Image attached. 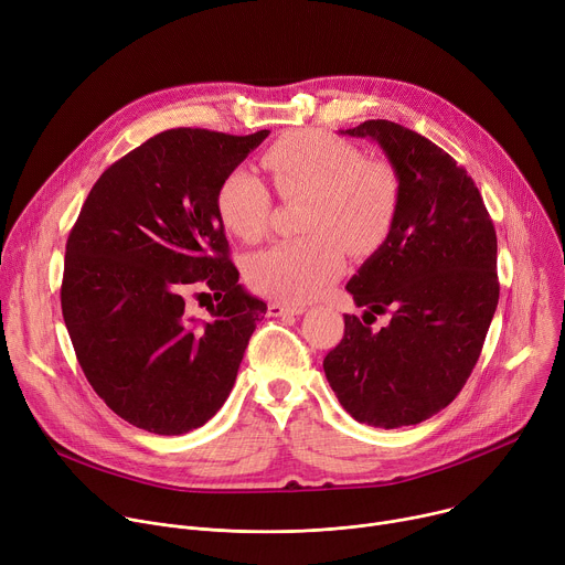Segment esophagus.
<instances>
[{"instance_id":"obj_1","label":"esophagus","mask_w":565,"mask_h":565,"mask_svg":"<svg viewBox=\"0 0 565 565\" xmlns=\"http://www.w3.org/2000/svg\"><path fill=\"white\" fill-rule=\"evenodd\" d=\"M306 309L299 303H281V301H270L268 303V316L281 318V316H301Z\"/></svg>"}]
</instances>
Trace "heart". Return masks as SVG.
Here are the masks:
<instances>
[{"instance_id":"obj_1","label":"heart","mask_w":565,"mask_h":565,"mask_svg":"<svg viewBox=\"0 0 565 565\" xmlns=\"http://www.w3.org/2000/svg\"><path fill=\"white\" fill-rule=\"evenodd\" d=\"M284 198H306L301 238L254 252L247 284L275 299L306 301L322 292L344 268L347 247L365 252L390 232L398 207V180L383 162H365L351 143L309 130L279 139L264 156ZM218 216L241 241H259L270 218V191L247 167L232 169L216 195Z\"/></svg>"}]
</instances>
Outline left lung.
Returning <instances> with one entry per match:
<instances>
[{
    "instance_id": "8db88e82",
    "label": "left lung",
    "mask_w": 565,
    "mask_h": 565,
    "mask_svg": "<svg viewBox=\"0 0 565 565\" xmlns=\"http://www.w3.org/2000/svg\"><path fill=\"white\" fill-rule=\"evenodd\" d=\"M374 139L398 180V207L381 247L347 284L363 320L324 374L340 405L374 428L415 426L444 409L471 376L498 306L495 230L484 200L448 152L415 130L372 119L340 130ZM393 311L374 332L364 318Z\"/></svg>"
}]
</instances>
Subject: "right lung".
<instances>
[{"label":"right lung","mask_w":565,"mask_h":565,"mask_svg":"<svg viewBox=\"0 0 565 565\" xmlns=\"http://www.w3.org/2000/svg\"><path fill=\"white\" fill-rule=\"evenodd\" d=\"M270 130L173 128L104 171L67 238L63 318L78 363L115 415L156 435L207 424L227 401L268 306L238 284L216 195ZM202 280L212 321L185 316Z\"/></svg>","instance_id":"add662e5"}]
</instances>
